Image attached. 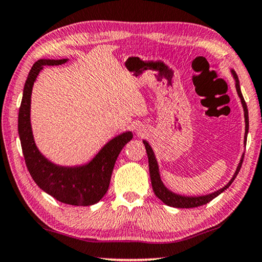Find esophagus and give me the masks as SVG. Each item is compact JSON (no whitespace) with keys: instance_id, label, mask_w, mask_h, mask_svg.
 <instances>
[{"instance_id":"esophagus-1","label":"esophagus","mask_w":262,"mask_h":262,"mask_svg":"<svg viewBox=\"0 0 262 262\" xmlns=\"http://www.w3.org/2000/svg\"><path fill=\"white\" fill-rule=\"evenodd\" d=\"M137 132H138V135H143L144 134V130H143L142 127H138L137 128Z\"/></svg>"}]
</instances>
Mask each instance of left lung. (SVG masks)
<instances>
[{
  "mask_svg": "<svg viewBox=\"0 0 262 262\" xmlns=\"http://www.w3.org/2000/svg\"><path fill=\"white\" fill-rule=\"evenodd\" d=\"M233 74V78L235 80V89H236V92H237V96L240 98L241 100V104H242V107H244V113H245V124H246V127H245V145H246V142H247V135H248V127H249V122H248V108H247V105H246V101L244 99V96H242L241 93V90H240V81H238V78L236 73H235L234 70H230ZM144 145H145V149H146V154H147V158H149V171H150V178H151V185H152V189H154V192L155 195H156L159 200L162 201L163 203H165L166 206H170V207H175V208H195V207H200V206H203V204H207L208 202H210L211 200H214L216 196H219L221 192H223L226 190L227 188L230 187V184L233 183V181L235 180V177L237 176L238 171H240L241 169V165H242V161H244V155L242 154L240 162H238V164L236 166V170H235L233 177L230 178V181L227 183L225 187L219 189V190H216L214 192H210V194H207V195H200V196H187V195H180V194H176V192H173L168 189L163 183L162 178H161V173H159V166H158V162L156 159V156H155V152L152 150V147L150 146V144L146 142L145 139L143 140Z\"/></svg>",
  "mask_w": 262,
  "mask_h": 262,
  "instance_id": "1",
  "label": "left lung"
}]
</instances>
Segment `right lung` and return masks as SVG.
<instances>
[{
    "label": "right lung",
    "instance_id": "right-lung-1",
    "mask_svg": "<svg viewBox=\"0 0 262 262\" xmlns=\"http://www.w3.org/2000/svg\"><path fill=\"white\" fill-rule=\"evenodd\" d=\"M67 61L68 59H40L33 65L26 80L18 110V136L26 165L40 189L62 203L72 206H92L99 202L108 190L117 157L134 135L131 131H125L110 139L96 156L81 165L55 164L40 152L34 140L30 123V103L34 82L45 66H58Z\"/></svg>",
    "mask_w": 262,
    "mask_h": 262
}]
</instances>
